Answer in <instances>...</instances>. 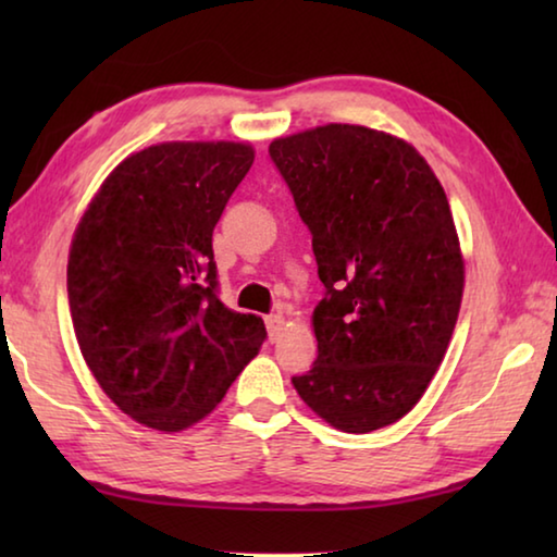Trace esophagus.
<instances>
[{"label":"esophagus","instance_id":"34e87169","mask_svg":"<svg viewBox=\"0 0 557 557\" xmlns=\"http://www.w3.org/2000/svg\"><path fill=\"white\" fill-rule=\"evenodd\" d=\"M265 324H268V334H270V342H277L282 329H285V317H282L280 312L277 314H270L265 317Z\"/></svg>","mask_w":557,"mask_h":557}]
</instances>
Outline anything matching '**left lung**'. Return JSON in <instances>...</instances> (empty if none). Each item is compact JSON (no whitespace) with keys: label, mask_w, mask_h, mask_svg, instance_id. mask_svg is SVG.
Segmentation results:
<instances>
[{"label":"left lung","mask_w":557,"mask_h":557,"mask_svg":"<svg viewBox=\"0 0 557 557\" xmlns=\"http://www.w3.org/2000/svg\"><path fill=\"white\" fill-rule=\"evenodd\" d=\"M270 157L326 287L312 314L317 361L292 383L336 430L393 425L428 391L461 305L445 188L412 145L361 125L280 137Z\"/></svg>","instance_id":"obj_1"}]
</instances>
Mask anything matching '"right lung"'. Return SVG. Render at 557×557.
Returning a JSON list of instances; mask_svg holds the SVG:
<instances>
[{"instance_id":"add662e5","label":"right lung","mask_w":557,"mask_h":557,"mask_svg":"<svg viewBox=\"0 0 557 557\" xmlns=\"http://www.w3.org/2000/svg\"><path fill=\"white\" fill-rule=\"evenodd\" d=\"M243 143H164L129 154L75 228L69 305L81 354L132 420L178 432L223 400L265 342L219 299L213 228L252 166Z\"/></svg>"}]
</instances>
